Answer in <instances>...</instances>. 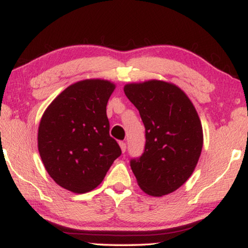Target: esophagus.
I'll return each instance as SVG.
<instances>
[{
  "mask_svg": "<svg viewBox=\"0 0 248 248\" xmlns=\"http://www.w3.org/2000/svg\"><path fill=\"white\" fill-rule=\"evenodd\" d=\"M120 145H121V149H122V151H123V152L126 151V143H125V142L121 141V142H120Z\"/></svg>",
  "mask_w": 248,
  "mask_h": 248,
  "instance_id": "esophagus-1",
  "label": "esophagus"
}]
</instances>
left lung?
Returning <instances> with one entry per match:
<instances>
[{
    "mask_svg": "<svg viewBox=\"0 0 248 248\" xmlns=\"http://www.w3.org/2000/svg\"><path fill=\"white\" fill-rule=\"evenodd\" d=\"M124 93L145 127L144 150L130 164L147 194L162 196L181 187L194 171L203 132L192 101L175 84L159 80L130 83Z\"/></svg>",
    "mask_w": 248,
    "mask_h": 248,
    "instance_id": "obj_1",
    "label": "left lung"
}]
</instances>
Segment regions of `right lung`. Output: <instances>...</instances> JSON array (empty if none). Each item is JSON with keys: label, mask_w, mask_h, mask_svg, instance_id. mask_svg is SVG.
Masks as SVG:
<instances>
[{"label": "right lung", "mask_w": 248, "mask_h": 248, "mask_svg": "<svg viewBox=\"0 0 248 248\" xmlns=\"http://www.w3.org/2000/svg\"><path fill=\"white\" fill-rule=\"evenodd\" d=\"M115 84L91 79L71 84L47 107L38 128V150L54 182L73 193L103 182L120 145L109 135L106 106Z\"/></svg>", "instance_id": "add662e5"}]
</instances>
